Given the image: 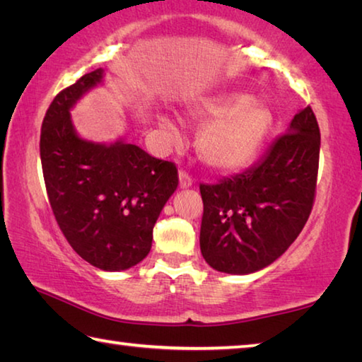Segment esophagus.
Listing matches in <instances>:
<instances>
[{
  "mask_svg": "<svg viewBox=\"0 0 362 362\" xmlns=\"http://www.w3.org/2000/svg\"><path fill=\"white\" fill-rule=\"evenodd\" d=\"M179 185H180V188H188L193 185V177L183 169H180V173H179Z\"/></svg>",
  "mask_w": 362,
  "mask_h": 362,
  "instance_id": "1",
  "label": "esophagus"
}]
</instances>
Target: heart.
I'll return each mask as SVG.
<instances>
[{"instance_id": "1", "label": "heart", "mask_w": 362, "mask_h": 362, "mask_svg": "<svg viewBox=\"0 0 362 362\" xmlns=\"http://www.w3.org/2000/svg\"><path fill=\"white\" fill-rule=\"evenodd\" d=\"M194 121H208L198 134V151L214 169L235 173L247 168L273 126L265 103L244 94L201 97L188 108Z\"/></svg>"}]
</instances>
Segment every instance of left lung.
<instances>
[{
	"label": "left lung",
	"mask_w": 362,
	"mask_h": 362,
	"mask_svg": "<svg viewBox=\"0 0 362 362\" xmlns=\"http://www.w3.org/2000/svg\"><path fill=\"white\" fill-rule=\"evenodd\" d=\"M321 134L308 105L262 161L216 185L201 183V254L217 272L247 274L283 255L313 209Z\"/></svg>",
	"instance_id": "1"
}]
</instances>
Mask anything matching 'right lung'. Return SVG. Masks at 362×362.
Listing matches in <instances>:
<instances>
[{
	"instance_id": "obj_1",
	"label": "right lung",
	"mask_w": 362,
	"mask_h": 362,
	"mask_svg": "<svg viewBox=\"0 0 362 362\" xmlns=\"http://www.w3.org/2000/svg\"><path fill=\"white\" fill-rule=\"evenodd\" d=\"M97 69L54 97L41 126L40 155L49 204L73 250L105 272L148 255L153 226L179 185L174 163L119 140L100 145L73 129L70 108L102 81Z\"/></svg>"
}]
</instances>
